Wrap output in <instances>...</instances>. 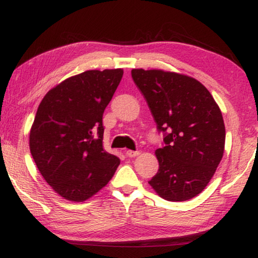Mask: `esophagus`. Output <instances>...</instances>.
<instances>
[{
  "label": "esophagus",
  "mask_w": 258,
  "mask_h": 258,
  "mask_svg": "<svg viewBox=\"0 0 258 258\" xmlns=\"http://www.w3.org/2000/svg\"><path fill=\"white\" fill-rule=\"evenodd\" d=\"M140 155V152L137 150V151H133V150H127L126 151V156L130 157V158H133V157H137Z\"/></svg>",
  "instance_id": "1"
}]
</instances>
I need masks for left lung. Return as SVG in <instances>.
I'll return each instance as SVG.
<instances>
[{"mask_svg":"<svg viewBox=\"0 0 258 258\" xmlns=\"http://www.w3.org/2000/svg\"><path fill=\"white\" fill-rule=\"evenodd\" d=\"M132 78L149 106L163 147L149 184L168 202L198 196L223 157L225 127L215 100L202 83L176 73L133 69Z\"/></svg>","mask_w":258,"mask_h":258,"instance_id":"left-lung-1","label":"left lung"}]
</instances>
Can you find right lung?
I'll use <instances>...</instances> for the list:
<instances>
[{
    "mask_svg": "<svg viewBox=\"0 0 258 258\" xmlns=\"http://www.w3.org/2000/svg\"><path fill=\"white\" fill-rule=\"evenodd\" d=\"M123 69L87 71L50 90L38 106L29 148L56 194L84 202L110 181L119 158L103 150L102 116Z\"/></svg>",
    "mask_w": 258,
    "mask_h": 258,
    "instance_id": "1",
    "label": "right lung"
}]
</instances>
